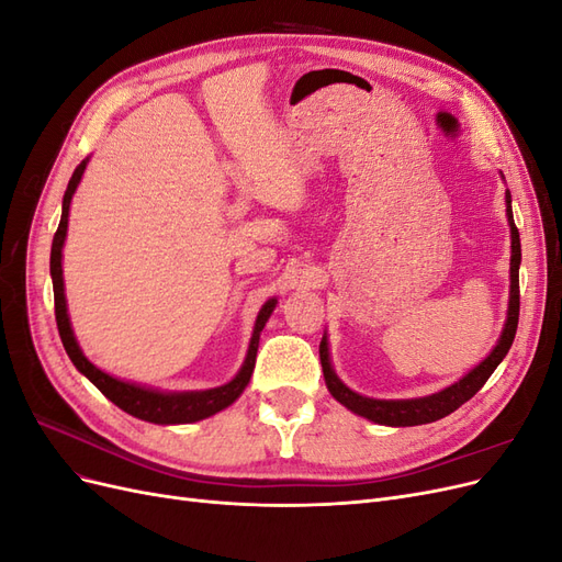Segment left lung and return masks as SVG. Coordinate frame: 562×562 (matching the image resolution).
Masks as SVG:
<instances>
[{
  "label": "left lung",
  "mask_w": 562,
  "mask_h": 562,
  "mask_svg": "<svg viewBox=\"0 0 562 562\" xmlns=\"http://www.w3.org/2000/svg\"><path fill=\"white\" fill-rule=\"evenodd\" d=\"M506 215H508V225H512V300H508V318H506L504 333L499 337L497 347L492 349L487 359L481 366H475L467 378H462L457 384H452L443 391H438V394H434V396L411 398V401H378V398H366V396L353 394L351 389H347L342 382L337 380V375L330 368V359H328V342H326V337H323L321 347H318L323 378H326L328 391L339 403L347 405L351 413L361 415L370 422L386 424V427H417V424H429L436 419H443L446 415L454 413L459 405L467 403L471 396H475V391H481V386L490 380V375L502 363L508 349H512L516 328H518V314H520V283H518L520 234L514 223L512 194L508 192H506Z\"/></svg>",
  "instance_id": "8db88e82"
}]
</instances>
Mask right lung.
<instances>
[{
  "mask_svg": "<svg viewBox=\"0 0 562 562\" xmlns=\"http://www.w3.org/2000/svg\"><path fill=\"white\" fill-rule=\"evenodd\" d=\"M83 168H87V161H81L77 166V171L72 173L70 182H67V192L63 196V215H60V225L54 234V246H50V279H54V302H56V323H58V333L63 339V347L70 356V361L77 366L79 372H83L103 394L116 405L122 407L124 413L151 422V424H190L199 422L203 417H211L215 413L223 411V407L232 405L236 398L241 396V391L246 389L252 368H255V356H258V342H260V333L265 328V323L269 314L274 312L277 300H269L265 307L258 314V321H255V330L250 337V347L248 356L236 375L229 384L217 386V389H206V391H182V394H161V391H151L135 386L122 380L110 378L108 372L98 370L87 356L81 353L77 339L70 328V318H67V307H65V293H63V241L67 234V213H70V201L77 190V184L81 180Z\"/></svg>",
  "mask_w": 562,
  "mask_h": 562,
  "instance_id": "obj_1",
  "label": "right lung"
}]
</instances>
